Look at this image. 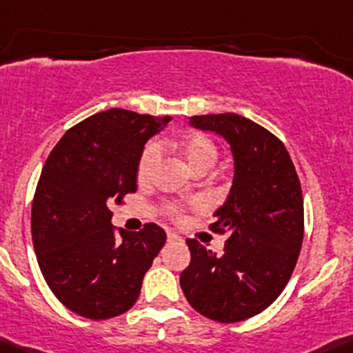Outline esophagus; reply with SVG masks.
<instances>
[{
  "mask_svg": "<svg viewBox=\"0 0 353 353\" xmlns=\"http://www.w3.org/2000/svg\"><path fill=\"white\" fill-rule=\"evenodd\" d=\"M180 236L176 234V232H172V231H168V241L170 243H173V241H180Z\"/></svg>",
  "mask_w": 353,
  "mask_h": 353,
  "instance_id": "esophagus-1",
  "label": "esophagus"
}]
</instances>
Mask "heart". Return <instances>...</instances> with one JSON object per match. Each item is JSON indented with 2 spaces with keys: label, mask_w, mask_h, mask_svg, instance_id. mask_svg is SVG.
<instances>
[{
  "label": "heart",
  "mask_w": 353,
  "mask_h": 353,
  "mask_svg": "<svg viewBox=\"0 0 353 353\" xmlns=\"http://www.w3.org/2000/svg\"><path fill=\"white\" fill-rule=\"evenodd\" d=\"M161 146L163 143H150L144 148L139 163H137V180L146 181L152 175L156 165H158L159 148ZM172 148L183 159L185 165L195 173L209 172L219 158V148H217L216 141L202 132L185 134L175 143H172ZM168 209L173 216H178V212H180V207L176 203H170Z\"/></svg>",
  "instance_id": "1"
}]
</instances>
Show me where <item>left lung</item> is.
Wrapping results in <instances>:
<instances>
[{
    "label": "left lung",
    "instance_id": "1",
    "mask_svg": "<svg viewBox=\"0 0 353 353\" xmlns=\"http://www.w3.org/2000/svg\"><path fill=\"white\" fill-rule=\"evenodd\" d=\"M190 125L230 143L234 176L210 230L228 234L223 255L187 239L190 265L180 285L195 311L219 323H238L267 310L284 290L304 236L299 176L284 143L236 114L190 117Z\"/></svg>",
    "mask_w": 353,
    "mask_h": 353
}]
</instances>
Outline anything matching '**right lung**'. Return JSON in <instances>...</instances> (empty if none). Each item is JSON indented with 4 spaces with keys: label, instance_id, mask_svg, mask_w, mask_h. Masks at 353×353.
<instances>
[{
    "label": "right lung",
    "instance_id": "1",
    "mask_svg": "<svg viewBox=\"0 0 353 353\" xmlns=\"http://www.w3.org/2000/svg\"><path fill=\"white\" fill-rule=\"evenodd\" d=\"M172 117L110 108L76 123L43 165L32 203V241L54 296L76 314L129 311L166 241L158 224L115 231L114 203L137 190L144 144Z\"/></svg>",
    "mask_w": 353,
    "mask_h": 353
}]
</instances>
